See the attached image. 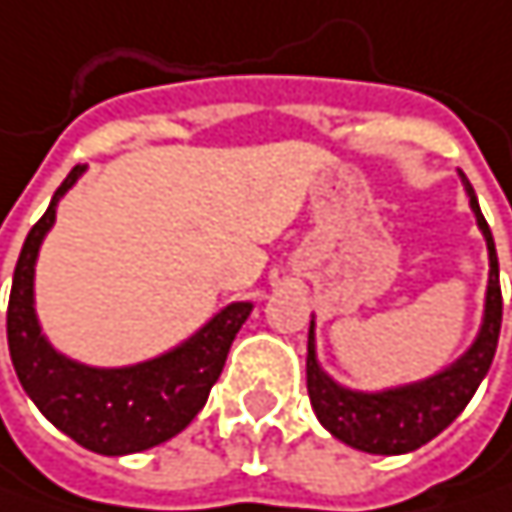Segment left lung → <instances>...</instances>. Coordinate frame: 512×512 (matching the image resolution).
Wrapping results in <instances>:
<instances>
[{"label":"left lung","mask_w":512,"mask_h":512,"mask_svg":"<svg viewBox=\"0 0 512 512\" xmlns=\"http://www.w3.org/2000/svg\"><path fill=\"white\" fill-rule=\"evenodd\" d=\"M462 186L468 204L474 210L477 228L486 240L489 252V284H486V305L483 323L474 344L462 353L451 367L427 376L421 382L385 388V391H353L338 385L317 361V341H314V320L308 329V397L320 418V424L341 439L344 445L364 451V454H409L436 439L474 397L477 385L489 373L495 358L498 332H501V284H498V255L492 231L480 213L477 195L462 174Z\"/></svg>","instance_id":"8db88e82"}]
</instances>
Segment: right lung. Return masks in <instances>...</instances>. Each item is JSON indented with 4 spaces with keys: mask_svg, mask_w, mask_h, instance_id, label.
I'll return each mask as SVG.
<instances>
[{
    "mask_svg": "<svg viewBox=\"0 0 512 512\" xmlns=\"http://www.w3.org/2000/svg\"><path fill=\"white\" fill-rule=\"evenodd\" d=\"M76 165L55 189L47 213L29 231L8 299V350L23 391L76 445L124 457L168 442L204 409L252 302H231L189 341L130 367H88L61 356L35 314V260L64 192L82 177Z\"/></svg>",
    "mask_w": 512,
    "mask_h": 512,
    "instance_id": "right-lung-1",
    "label": "right lung"
}]
</instances>
